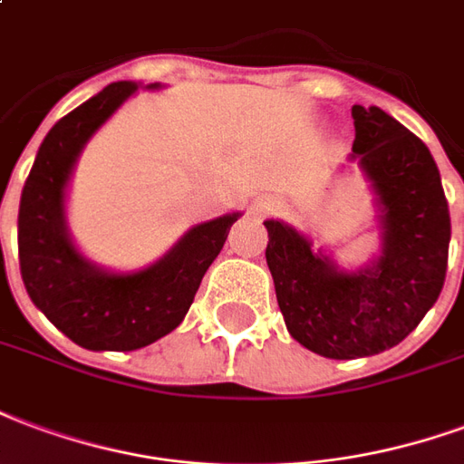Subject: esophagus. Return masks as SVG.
<instances>
[{
  "mask_svg": "<svg viewBox=\"0 0 464 464\" xmlns=\"http://www.w3.org/2000/svg\"><path fill=\"white\" fill-rule=\"evenodd\" d=\"M272 209H274V202H259V205L255 208V212L256 215H266V212H272Z\"/></svg>",
  "mask_w": 464,
  "mask_h": 464,
  "instance_id": "1",
  "label": "esophagus"
}]
</instances>
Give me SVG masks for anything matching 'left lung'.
<instances>
[{
	"label": "left lung",
	"mask_w": 464,
	"mask_h": 464,
	"mask_svg": "<svg viewBox=\"0 0 464 464\" xmlns=\"http://www.w3.org/2000/svg\"><path fill=\"white\" fill-rule=\"evenodd\" d=\"M353 155L381 205L383 255L341 272L296 229L266 219V265L294 339L336 361L398 346L432 304L448 272L450 209L428 145L381 108H351Z\"/></svg>",
	"instance_id": "obj_1"
}]
</instances>
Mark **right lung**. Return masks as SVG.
Returning <instances> with one entry per match:
<instances>
[{"label":"right lung","instance_id":"obj_1","mask_svg":"<svg viewBox=\"0 0 464 464\" xmlns=\"http://www.w3.org/2000/svg\"><path fill=\"white\" fill-rule=\"evenodd\" d=\"M135 89L133 81H116L61 118L44 138L19 202L24 286L61 334L89 351H135L170 334L239 218L225 215L192 227L143 272L108 274L76 252L63 219L71 168L86 140Z\"/></svg>","mask_w":464,"mask_h":464}]
</instances>
